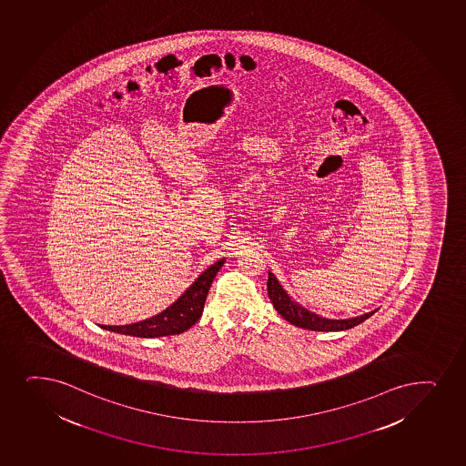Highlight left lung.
<instances>
[{
	"mask_svg": "<svg viewBox=\"0 0 466 466\" xmlns=\"http://www.w3.org/2000/svg\"><path fill=\"white\" fill-rule=\"evenodd\" d=\"M268 296L271 299L274 309H278V313L282 316L283 319H287L289 324L300 327V329H313V331H340V329H353L355 325L361 324L377 311L375 309V311L356 316L350 319H327L319 314L311 313L309 309H304L298 302H294L272 272H268Z\"/></svg>",
	"mask_w": 466,
	"mask_h": 466,
	"instance_id": "left-lung-1",
	"label": "left lung"
}]
</instances>
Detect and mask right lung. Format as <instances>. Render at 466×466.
Here are the masks:
<instances>
[{"instance_id": "right-lung-1", "label": "right lung", "mask_w": 466, "mask_h": 466, "mask_svg": "<svg viewBox=\"0 0 466 466\" xmlns=\"http://www.w3.org/2000/svg\"><path fill=\"white\" fill-rule=\"evenodd\" d=\"M223 263L225 258L208 268L170 307L157 316L135 324L102 325V329L137 338H161L183 333L197 324V320L201 318L210 285L217 272L223 267Z\"/></svg>"}]
</instances>
